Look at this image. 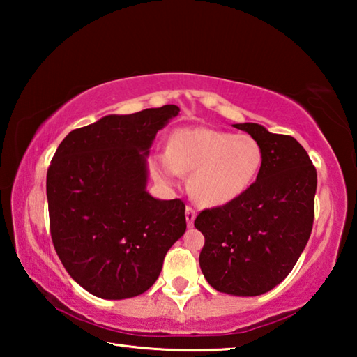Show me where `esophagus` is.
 I'll return each instance as SVG.
<instances>
[{
	"label": "esophagus",
	"instance_id": "34e87169",
	"mask_svg": "<svg viewBox=\"0 0 357 357\" xmlns=\"http://www.w3.org/2000/svg\"><path fill=\"white\" fill-rule=\"evenodd\" d=\"M195 217H197L195 209H193L192 206H187V208H185V220H187V225L192 227V225H193V220H195Z\"/></svg>",
	"mask_w": 357,
	"mask_h": 357
}]
</instances>
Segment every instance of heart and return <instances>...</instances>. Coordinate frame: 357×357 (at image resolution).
Segmentation results:
<instances>
[{"label": "heart", "mask_w": 357, "mask_h": 357, "mask_svg": "<svg viewBox=\"0 0 357 357\" xmlns=\"http://www.w3.org/2000/svg\"><path fill=\"white\" fill-rule=\"evenodd\" d=\"M263 165V148L247 134L211 128L174 132L167 153L154 157L153 172L167 184L181 173L189 174V192L202 206H223L239 198L257 179Z\"/></svg>", "instance_id": "heart-1"}]
</instances>
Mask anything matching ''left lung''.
<instances>
[{
  "mask_svg": "<svg viewBox=\"0 0 357 357\" xmlns=\"http://www.w3.org/2000/svg\"><path fill=\"white\" fill-rule=\"evenodd\" d=\"M263 148L257 181L231 203L204 209L195 228L204 236L200 268L214 289L259 296L291 273L310 238L317 170L296 138L261 124H233Z\"/></svg>",
  "mask_w": 357,
  "mask_h": 357,
  "instance_id": "1",
  "label": "left lung"
}]
</instances>
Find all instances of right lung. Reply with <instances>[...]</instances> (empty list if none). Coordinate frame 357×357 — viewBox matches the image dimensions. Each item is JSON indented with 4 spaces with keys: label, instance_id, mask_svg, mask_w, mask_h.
I'll return each instance as SVG.
<instances>
[{
    "label": "right lung",
    "instance_id": "right-lung-1",
    "mask_svg": "<svg viewBox=\"0 0 357 357\" xmlns=\"http://www.w3.org/2000/svg\"><path fill=\"white\" fill-rule=\"evenodd\" d=\"M179 107L108 114L72 130L47 172L55 250L69 275L102 299H128L154 285L185 231L183 200L146 190L155 134Z\"/></svg>",
    "mask_w": 357,
    "mask_h": 357
}]
</instances>
